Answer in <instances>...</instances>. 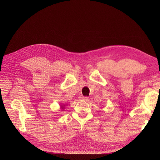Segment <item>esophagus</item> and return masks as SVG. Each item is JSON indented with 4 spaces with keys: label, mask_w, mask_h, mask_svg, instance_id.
Instances as JSON below:
<instances>
[{
    "label": "esophagus",
    "mask_w": 160,
    "mask_h": 160,
    "mask_svg": "<svg viewBox=\"0 0 160 160\" xmlns=\"http://www.w3.org/2000/svg\"><path fill=\"white\" fill-rule=\"evenodd\" d=\"M82 100H83V101H87L88 100V97H82L81 98Z\"/></svg>",
    "instance_id": "obj_1"
}]
</instances>
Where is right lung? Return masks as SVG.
<instances>
[{"mask_svg": "<svg viewBox=\"0 0 160 160\" xmlns=\"http://www.w3.org/2000/svg\"><path fill=\"white\" fill-rule=\"evenodd\" d=\"M60 108H61V110L63 111L64 109V104H61V105H60Z\"/></svg>", "mask_w": 160, "mask_h": 160, "instance_id": "obj_1", "label": "right lung"}]
</instances>
